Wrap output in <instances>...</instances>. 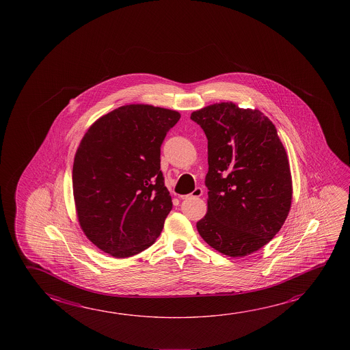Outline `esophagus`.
I'll list each match as a JSON object with an SVG mask.
<instances>
[{
    "instance_id": "34e87169",
    "label": "esophagus",
    "mask_w": 350,
    "mask_h": 350,
    "mask_svg": "<svg viewBox=\"0 0 350 350\" xmlns=\"http://www.w3.org/2000/svg\"><path fill=\"white\" fill-rule=\"evenodd\" d=\"M202 193H204V191H202V189L198 187V188H195L194 191H193V193H190V194L188 195H183V196H182V199H183V200H187V199H191V198H199V196H201V195H202Z\"/></svg>"
}]
</instances>
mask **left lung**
I'll use <instances>...</instances> for the list:
<instances>
[{"mask_svg":"<svg viewBox=\"0 0 350 350\" xmlns=\"http://www.w3.org/2000/svg\"><path fill=\"white\" fill-rule=\"evenodd\" d=\"M207 138V213L196 224L210 247L232 258L275 237L292 204V176L275 124L258 109L213 103L190 116Z\"/></svg>","mask_w":350,"mask_h":350,"instance_id":"obj_1","label":"left lung"}]
</instances>
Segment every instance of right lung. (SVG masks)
Returning <instances> with one entry per match:
<instances>
[{
	"instance_id": "right-lung-1",
	"label": "right lung",
	"mask_w": 350,
	"mask_h": 350,
	"mask_svg": "<svg viewBox=\"0 0 350 350\" xmlns=\"http://www.w3.org/2000/svg\"><path fill=\"white\" fill-rule=\"evenodd\" d=\"M180 115L126 105L103 116L81 139L73 163V195L81 230L117 258L155 243L172 198L161 171V145Z\"/></svg>"
}]
</instances>
